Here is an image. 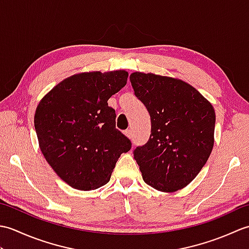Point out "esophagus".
<instances>
[{
  "label": "esophagus",
  "instance_id": "obj_1",
  "mask_svg": "<svg viewBox=\"0 0 249 249\" xmlns=\"http://www.w3.org/2000/svg\"><path fill=\"white\" fill-rule=\"evenodd\" d=\"M125 135L127 136L129 139L133 138V131H131V129H127V130H125Z\"/></svg>",
  "mask_w": 249,
  "mask_h": 249
}]
</instances>
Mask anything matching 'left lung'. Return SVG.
I'll list each match as a JSON object with an SVG mask.
<instances>
[{
	"mask_svg": "<svg viewBox=\"0 0 249 249\" xmlns=\"http://www.w3.org/2000/svg\"><path fill=\"white\" fill-rule=\"evenodd\" d=\"M129 79L151 118L149 140L134 150L142 178L160 192H176L193 181L212 152L213 106L178 79L143 72Z\"/></svg>",
	"mask_w": 249,
	"mask_h": 249,
	"instance_id": "left-lung-1",
	"label": "left lung"
}]
</instances>
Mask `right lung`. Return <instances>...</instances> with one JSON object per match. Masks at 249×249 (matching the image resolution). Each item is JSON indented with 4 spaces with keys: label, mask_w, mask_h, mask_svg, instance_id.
<instances>
[{
    "label": "right lung",
    "mask_w": 249,
    "mask_h": 249,
    "mask_svg": "<svg viewBox=\"0 0 249 249\" xmlns=\"http://www.w3.org/2000/svg\"><path fill=\"white\" fill-rule=\"evenodd\" d=\"M128 72H83L57 84L40 100L34 116L40 150L72 188L92 190L110 181L131 142L115 127L108 99L127 82Z\"/></svg>",
    "instance_id": "1"
}]
</instances>
